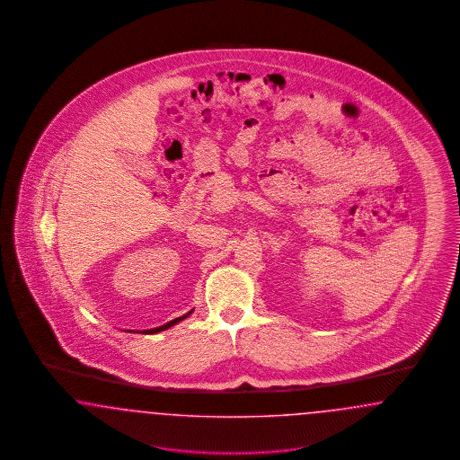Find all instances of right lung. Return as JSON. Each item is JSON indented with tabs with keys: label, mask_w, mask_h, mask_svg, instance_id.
Instances as JSON below:
<instances>
[{
	"label": "right lung",
	"mask_w": 460,
	"mask_h": 460,
	"mask_svg": "<svg viewBox=\"0 0 460 460\" xmlns=\"http://www.w3.org/2000/svg\"><path fill=\"white\" fill-rule=\"evenodd\" d=\"M191 312H193V310H191ZM191 312L186 313V314H183V316H180V318H174V320H171V322H167V323H165V325H163V327H157V329H150V331H144V332H146V333H157V332L167 331V329H171V327H172V325H176V323H180V322H181V320H184V318H186V316H190V313H191Z\"/></svg>",
	"instance_id": "right-lung-1"
}]
</instances>
